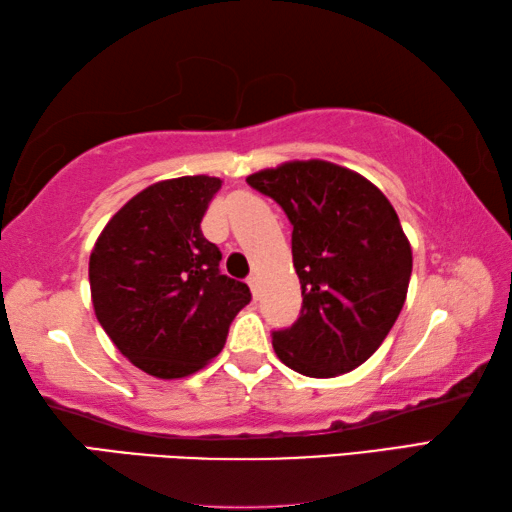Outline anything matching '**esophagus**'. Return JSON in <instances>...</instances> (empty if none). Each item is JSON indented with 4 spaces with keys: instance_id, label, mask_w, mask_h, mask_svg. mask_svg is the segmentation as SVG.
<instances>
[{
    "instance_id": "1",
    "label": "esophagus",
    "mask_w": 512,
    "mask_h": 512,
    "mask_svg": "<svg viewBox=\"0 0 512 512\" xmlns=\"http://www.w3.org/2000/svg\"><path fill=\"white\" fill-rule=\"evenodd\" d=\"M248 287H250V291H253V298L257 300L259 298V280H257V275H250L248 277Z\"/></svg>"
}]
</instances>
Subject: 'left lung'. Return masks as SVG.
<instances>
[{"mask_svg":"<svg viewBox=\"0 0 512 512\" xmlns=\"http://www.w3.org/2000/svg\"><path fill=\"white\" fill-rule=\"evenodd\" d=\"M246 183L293 225L302 309L273 332L275 354L318 379L359 368L391 332L411 280V244L393 205L357 171L325 160L284 162Z\"/></svg>","mask_w":512,"mask_h":512,"instance_id":"left-lung-1","label":"left lung"}]
</instances>
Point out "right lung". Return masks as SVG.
I'll use <instances>...</instances> for the list:
<instances>
[{"label": "right lung", "mask_w": 512, "mask_h": 512, "mask_svg": "<svg viewBox=\"0 0 512 512\" xmlns=\"http://www.w3.org/2000/svg\"><path fill=\"white\" fill-rule=\"evenodd\" d=\"M221 180L155 183L112 216L90 255L94 314L124 357L158 379L201 370L223 350L250 302L248 284L219 271L201 221Z\"/></svg>", "instance_id": "1"}]
</instances>
